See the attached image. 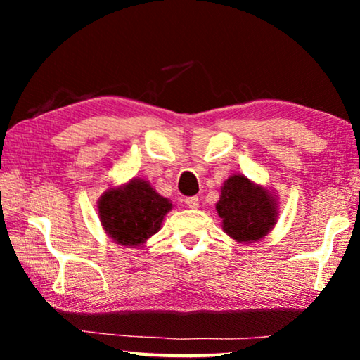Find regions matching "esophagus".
I'll return each instance as SVG.
<instances>
[{
  "label": "esophagus",
  "instance_id": "esophagus-1",
  "mask_svg": "<svg viewBox=\"0 0 360 360\" xmlns=\"http://www.w3.org/2000/svg\"><path fill=\"white\" fill-rule=\"evenodd\" d=\"M198 203H200L198 197H187V198H186V205L188 206V208H192V210L198 208Z\"/></svg>",
  "mask_w": 360,
  "mask_h": 360
}]
</instances>
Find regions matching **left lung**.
I'll return each instance as SVG.
<instances>
[{
    "label": "left lung",
    "instance_id": "obj_1",
    "mask_svg": "<svg viewBox=\"0 0 360 360\" xmlns=\"http://www.w3.org/2000/svg\"><path fill=\"white\" fill-rule=\"evenodd\" d=\"M216 210L225 233L238 241H257L276 222V208L270 193L241 174L225 181Z\"/></svg>",
    "mask_w": 360,
    "mask_h": 360
}]
</instances>
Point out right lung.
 <instances>
[{"instance_id":"add662e5","label":"right lung","mask_w":360,"mask_h":360,"mask_svg":"<svg viewBox=\"0 0 360 360\" xmlns=\"http://www.w3.org/2000/svg\"><path fill=\"white\" fill-rule=\"evenodd\" d=\"M172 203L146 181H131L119 191H108L98 203L103 227L122 246H138L160 229Z\"/></svg>"}]
</instances>
